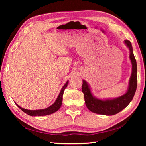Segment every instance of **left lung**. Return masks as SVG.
Listing matches in <instances>:
<instances>
[{"instance_id": "left-lung-1", "label": "left lung", "mask_w": 146, "mask_h": 146, "mask_svg": "<svg viewBox=\"0 0 146 146\" xmlns=\"http://www.w3.org/2000/svg\"><path fill=\"white\" fill-rule=\"evenodd\" d=\"M124 43L129 50V58L132 64V71L129 82V86L125 94L113 99L101 100L94 96L88 84L83 80L82 90L84 95L86 107L92 112L101 115H112L119 113L127 107L134 96L137 88V64L133 53L130 41L125 40Z\"/></svg>"}]
</instances>
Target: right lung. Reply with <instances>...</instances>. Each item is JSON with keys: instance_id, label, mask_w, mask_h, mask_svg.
I'll return each mask as SVG.
<instances>
[{"instance_id": "1", "label": "right lung", "mask_w": 146, "mask_h": 146, "mask_svg": "<svg viewBox=\"0 0 146 146\" xmlns=\"http://www.w3.org/2000/svg\"><path fill=\"white\" fill-rule=\"evenodd\" d=\"M68 84V81H67L66 82L65 84L64 85V86L62 87V88L61 89L60 92L57 99L56 100L55 102L52 105H51L50 106L46 108L45 109L36 110H29L25 109L19 106V105L17 104H16L18 106V107H19L22 111H23L24 112L26 113L28 115H31V116H42V115H50L51 114V113L56 112V111L58 110L60 108L62 103V96L64 94V91L66 88L67 87Z\"/></svg>"}]
</instances>
